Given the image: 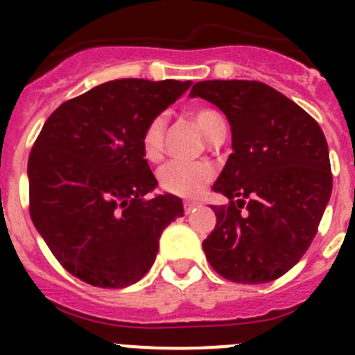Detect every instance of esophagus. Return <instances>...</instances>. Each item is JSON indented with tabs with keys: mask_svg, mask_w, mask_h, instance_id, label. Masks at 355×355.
Wrapping results in <instances>:
<instances>
[{
	"mask_svg": "<svg viewBox=\"0 0 355 355\" xmlns=\"http://www.w3.org/2000/svg\"><path fill=\"white\" fill-rule=\"evenodd\" d=\"M197 206H199V202H197V200H184V202H183V209H184V213L193 211V209H196Z\"/></svg>",
	"mask_w": 355,
	"mask_h": 355,
	"instance_id": "1",
	"label": "esophagus"
}]
</instances>
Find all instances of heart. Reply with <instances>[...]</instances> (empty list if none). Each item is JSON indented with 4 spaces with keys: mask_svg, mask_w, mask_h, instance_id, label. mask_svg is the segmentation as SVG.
Returning <instances> with one entry per match:
<instances>
[{
    "mask_svg": "<svg viewBox=\"0 0 355 355\" xmlns=\"http://www.w3.org/2000/svg\"><path fill=\"white\" fill-rule=\"evenodd\" d=\"M192 119L199 130L208 137V140H211L218 131L225 128L220 115L208 108L193 110ZM165 128H167L165 115H156L144 130L142 153L149 162H158L162 158ZM213 174H215L213 167L205 162H168L159 168L158 181L163 192L193 199L205 192L206 187L211 183Z\"/></svg>",
    "mask_w": 355,
    "mask_h": 355,
    "instance_id": "b5f03b06",
    "label": "heart"
}]
</instances>
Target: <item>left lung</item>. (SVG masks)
<instances>
[{"mask_svg":"<svg viewBox=\"0 0 355 355\" xmlns=\"http://www.w3.org/2000/svg\"><path fill=\"white\" fill-rule=\"evenodd\" d=\"M192 97L213 103L233 135L213 190L215 229L202 241L209 265L227 281L261 284L286 274L311 245L332 192L324 131L311 115L261 81H199Z\"/></svg>","mask_w":355,"mask_h":355,"instance_id":"1","label":"left lung"}]
</instances>
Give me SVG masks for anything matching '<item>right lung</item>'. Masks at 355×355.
<instances>
[{
	"label": "right lung",
	"mask_w": 355,
	"mask_h": 355,
	"mask_svg": "<svg viewBox=\"0 0 355 355\" xmlns=\"http://www.w3.org/2000/svg\"><path fill=\"white\" fill-rule=\"evenodd\" d=\"M192 81L126 78L62 103L28 159L30 216L69 274L99 288H126L147 274L180 197L144 199L158 184L142 153L150 119Z\"/></svg>",
	"instance_id": "obj_1"
}]
</instances>
